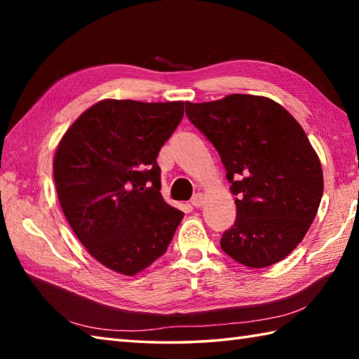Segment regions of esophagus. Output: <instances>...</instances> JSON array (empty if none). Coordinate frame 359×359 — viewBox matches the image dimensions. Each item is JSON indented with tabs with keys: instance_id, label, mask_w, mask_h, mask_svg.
Here are the masks:
<instances>
[{
	"instance_id": "1",
	"label": "esophagus",
	"mask_w": 359,
	"mask_h": 359,
	"mask_svg": "<svg viewBox=\"0 0 359 359\" xmlns=\"http://www.w3.org/2000/svg\"><path fill=\"white\" fill-rule=\"evenodd\" d=\"M191 205L194 208H201L203 205V196L202 194H194V197L191 199Z\"/></svg>"
}]
</instances>
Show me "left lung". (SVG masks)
<instances>
[{
    "instance_id": "left-lung-1",
    "label": "left lung",
    "mask_w": 359,
    "mask_h": 359,
    "mask_svg": "<svg viewBox=\"0 0 359 359\" xmlns=\"http://www.w3.org/2000/svg\"><path fill=\"white\" fill-rule=\"evenodd\" d=\"M187 117L219 152L236 196L220 247L250 269L282 261L309 231L324 189L304 129L276 102L247 94L187 103Z\"/></svg>"
}]
</instances>
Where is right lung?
Segmentation results:
<instances>
[{
  "instance_id": "add662e5",
  "label": "right lung",
  "mask_w": 359,
  "mask_h": 359,
  "mask_svg": "<svg viewBox=\"0 0 359 359\" xmlns=\"http://www.w3.org/2000/svg\"><path fill=\"white\" fill-rule=\"evenodd\" d=\"M184 103L103 100L74 121L53 158L65 216L98 262L134 276L166 253L184 212L160 194L157 156Z\"/></svg>"
}]
</instances>
